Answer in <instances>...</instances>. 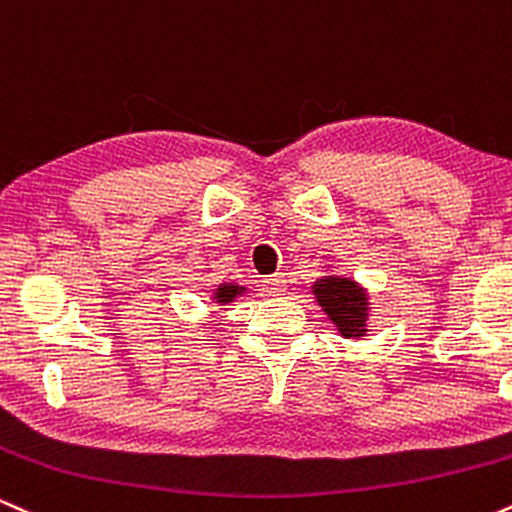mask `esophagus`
<instances>
[{
	"label": "esophagus",
	"mask_w": 512,
	"mask_h": 512,
	"mask_svg": "<svg viewBox=\"0 0 512 512\" xmlns=\"http://www.w3.org/2000/svg\"><path fill=\"white\" fill-rule=\"evenodd\" d=\"M262 289L269 296H281L286 291V276L284 274H272L262 281Z\"/></svg>",
	"instance_id": "esophagus-1"
}]
</instances>
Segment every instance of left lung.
Wrapping results in <instances>:
<instances>
[{
	"instance_id": "obj_1",
	"label": "left lung",
	"mask_w": 512,
	"mask_h": 512,
	"mask_svg": "<svg viewBox=\"0 0 512 512\" xmlns=\"http://www.w3.org/2000/svg\"><path fill=\"white\" fill-rule=\"evenodd\" d=\"M317 305H322L344 339L366 337L368 320V293L346 276H322L313 284Z\"/></svg>"
}]
</instances>
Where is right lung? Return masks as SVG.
<instances>
[{
    "label": "right lung",
    "instance_id": "obj_1",
    "mask_svg": "<svg viewBox=\"0 0 512 512\" xmlns=\"http://www.w3.org/2000/svg\"><path fill=\"white\" fill-rule=\"evenodd\" d=\"M245 286H236V284H219V289L214 291V301L219 305H228L231 301H236L238 296H243Z\"/></svg>",
    "mask_w": 512,
    "mask_h": 512
}]
</instances>
